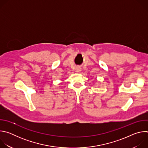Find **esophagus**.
I'll return each mask as SVG.
<instances>
[{"label": "esophagus", "mask_w": 148, "mask_h": 148, "mask_svg": "<svg viewBox=\"0 0 148 148\" xmlns=\"http://www.w3.org/2000/svg\"><path fill=\"white\" fill-rule=\"evenodd\" d=\"M80 71H81V68H79V67H77V68L75 69V71H76L77 73H79V72H80Z\"/></svg>", "instance_id": "1"}]
</instances>
